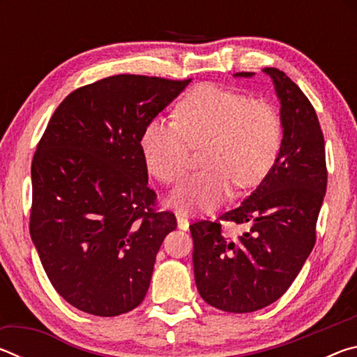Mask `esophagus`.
Returning <instances> with one entry per match:
<instances>
[{"label": "esophagus", "instance_id": "obj_1", "mask_svg": "<svg viewBox=\"0 0 357 357\" xmlns=\"http://www.w3.org/2000/svg\"><path fill=\"white\" fill-rule=\"evenodd\" d=\"M176 219H178V227L181 229H189V217H187L185 214L178 213L176 214Z\"/></svg>", "mask_w": 357, "mask_h": 357}]
</instances>
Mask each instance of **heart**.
<instances>
[{"mask_svg":"<svg viewBox=\"0 0 357 357\" xmlns=\"http://www.w3.org/2000/svg\"><path fill=\"white\" fill-rule=\"evenodd\" d=\"M174 118H153L144 126L140 151L148 172L165 184L183 179L192 148H203L204 170L178 185L172 203L185 213H209L233 185L261 183L279 159L283 123L266 99L234 89L200 84L174 108Z\"/></svg>","mask_w":357,"mask_h":357,"instance_id":"heart-1","label":"heart"}]
</instances>
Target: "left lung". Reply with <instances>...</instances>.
<instances>
[{
  "label": "left lung",
  "instance_id": "left-lung-1",
  "mask_svg": "<svg viewBox=\"0 0 357 357\" xmlns=\"http://www.w3.org/2000/svg\"><path fill=\"white\" fill-rule=\"evenodd\" d=\"M280 99L283 143L275 165L241 206L190 225L193 274L202 298L223 312L249 313L291 287L317 241L328 185L324 137L317 112L285 72L264 68ZM236 75L250 77L252 72ZM222 221L247 226L238 238Z\"/></svg>",
  "mask_w": 357,
  "mask_h": 357
}]
</instances>
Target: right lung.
Listing matches in <instances>:
<instances>
[{
	"label": "right lung",
	"mask_w": 357,
	"mask_h": 357,
	"mask_svg": "<svg viewBox=\"0 0 357 357\" xmlns=\"http://www.w3.org/2000/svg\"><path fill=\"white\" fill-rule=\"evenodd\" d=\"M190 80L112 75L72 91L48 121L31 162L29 234L53 288L78 310L116 317L146 296L178 223L148 187L140 138Z\"/></svg>",
	"instance_id": "obj_1"
}]
</instances>
